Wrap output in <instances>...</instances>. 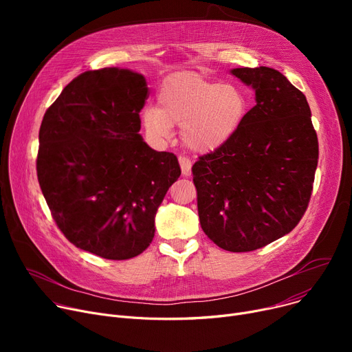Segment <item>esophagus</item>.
I'll list each match as a JSON object with an SVG mask.
<instances>
[{
    "label": "esophagus",
    "mask_w": 352,
    "mask_h": 352,
    "mask_svg": "<svg viewBox=\"0 0 352 352\" xmlns=\"http://www.w3.org/2000/svg\"><path fill=\"white\" fill-rule=\"evenodd\" d=\"M178 161H179V166H181L182 175H184V177H190V175H191V166H192L191 160L187 158V157H182V155H181V157L178 158Z\"/></svg>",
    "instance_id": "obj_1"
}]
</instances>
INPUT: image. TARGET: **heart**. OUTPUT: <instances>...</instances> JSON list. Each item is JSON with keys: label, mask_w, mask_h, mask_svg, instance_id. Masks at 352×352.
I'll use <instances>...</instances> for the list:
<instances>
[{"label": "heart", "mask_w": 352, "mask_h": 352, "mask_svg": "<svg viewBox=\"0 0 352 352\" xmlns=\"http://www.w3.org/2000/svg\"><path fill=\"white\" fill-rule=\"evenodd\" d=\"M248 101L235 84H218L197 72H177L166 77L158 91V107L142 109L141 124L153 141L179 137L190 151L208 154L228 142L245 120Z\"/></svg>", "instance_id": "obj_1"}]
</instances>
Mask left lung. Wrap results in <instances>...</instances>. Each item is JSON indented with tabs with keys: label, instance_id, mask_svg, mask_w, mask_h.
<instances>
[{
	"label": "left lung",
	"instance_id": "8db88e82",
	"mask_svg": "<svg viewBox=\"0 0 352 352\" xmlns=\"http://www.w3.org/2000/svg\"><path fill=\"white\" fill-rule=\"evenodd\" d=\"M255 91L235 135L192 165L202 231L219 248H263L302 218L318 164V138L302 92L268 67L234 68Z\"/></svg>",
	"mask_w": 352,
	"mask_h": 352
}]
</instances>
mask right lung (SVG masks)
<instances>
[{
    "instance_id": "right-lung-1",
    "label": "right lung",
    "mask_w": 352,
    "mask_h": 352,
    "mask_svg": "<svg viewBox=\"0 0 352 352\" xmlns=\"http://www.w3.org/2000/svg\"><path fill=\"white\" fill-rule=\"evenodd\" d=\"M144 76L85 71L45 111L36 175L71 244L105 260H129L151 244L155 214L181 175L173 153L142 140Z\"/></svg>"
}]
</instances>
